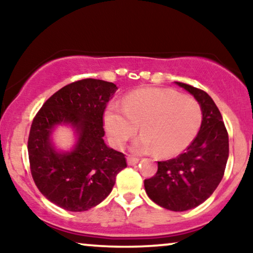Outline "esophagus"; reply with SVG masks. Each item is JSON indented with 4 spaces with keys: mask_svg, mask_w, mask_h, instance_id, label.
Returning a JSON list of instances; mask_svg holds the SVG:
<instances>
[{
    "mask_svg": "<svg viewBox=\"0 0 253 253\" xmlns=\"http://www.w3.org/2000/svg\"><path fill=\"white\" fill-rule=\"evenodd\" d=\"M126 161H127V165H129V166H136L138 162H139V159L130 157V155H129V157L126 158Z\"/></svg>",
    "mask_w": 253,
    "mask_h": 253,
    "instance_id": "34e87169",
    "label": "esophagus"
}]
</instances>
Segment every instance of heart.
Returning a JSON list of instances; mask_svg holds the SVG:
<instances>
[{"label":"heart","instance_id":"b5f03b06","mask_svg":"<svg viewBox=\"0 0 253 253\" xmlns=\"http://www.w3.org/2000/svg\"><path fill=\"white\" fill-rule=\"evenodd\" d=\"M202 121V108L195 99L166 88L138 89L123 99L122 107L113 103L105 113L106 132L114 147H123L139 126L143 134L132 151L157 150L161 157L184 151L196 138Z\"/></svg>","mask_w":253,"mask_h":253}]
</instances>
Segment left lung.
I'll use <instances>...</instances> for the list:
<instances>
[{
  "mask_svg": "<svg viewBox=\"0 0 253 253\" xmlns=\"http://www.w3.org/2000/svg\"><path fill=\"white\" fill-rule=\"evenodd\" d=\"M195 96L203 112L197 137L184 153L158 162V171L145 179L147 196L166 210L183 212L203 204L220 184L229 155L228 132L212 98L203 89L175 82Z\"/></svg>",
  "mask_w": 253,
  "mask_h": 253,
  "instance_id": "1",
  "label": "left lung"
}]
</instances>
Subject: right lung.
<instances>
[{
    "instance_id": "right-lung-1",
    "label": "right lung",
    "mask_w": 253,
    "mask_h": 253,
    "mask_svg": "<svg viewBox=\"0 0 253 253\" xmlns=\"http://www.w3.org/2000/svg\"><path fill=\"white\" fill-rule=\"evenodd\" d=\"M116 89L100 79L71 83L54 93L33 119L27 141L31 174L39 191L62 209L83 212L96 206L126 167L124 154L103 140V113ZM60 124H69L78 133L70 152H58L51 143Z\"/></svg>"
}]
</instances>
